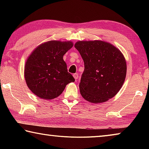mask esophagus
Segmentation results:
<instances>
[{"label": "esophagus", "instance_id": "obj_1", "mask_svg": "<svg viewBox=\"0 0 149 149\" xmlns=\"http://www.w3.org/2000/svg\"><path fill=\"white\" fill-rule=\"evenodd\" d=\"M73 76H74L75 79H77L79 78V75H78V74H73Z\"/></svg>", "mask_w": 149, "mask_h": 149}]
</instances>
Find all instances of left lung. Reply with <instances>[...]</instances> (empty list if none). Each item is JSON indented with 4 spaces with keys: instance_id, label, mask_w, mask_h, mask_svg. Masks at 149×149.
<instances>
[{
    "instance_id": "obj_1",
    "label": "left lung",
    "mask_w": 149,
    "mask_h": 149,
    "mask_svg": "<svg viewBox=\"0 0 149 149\" xmlns=\"http://www.w3.org/2000/svg\"><path fill=\"white\" fill-rule=\"evenodd\" d=\"M75 47L85 65L79 83L82 97L95 104L114 97L122 88L127 71L120 50L102 41H78Z\"/></svg>"
}]
</instances>
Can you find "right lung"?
<instances>
[{
  "label": "right lung",
  "mask_w": 149,
  "mask_h": 149,
  "mask_svg": "<svg viewBox=\"0 0 149 149\" xmlns=\"http://www.w3.org/2000/svg\"><path fill=\"white\" fill-rule=\"evenodd\" d=\"M72 47L71 41H50L40 45L29 55L24 75L33 94L42 99H54L62 94L67 84L75 81L63 60Z\"/></svg>",
  "instance_id": "1"
}]
</instances>
